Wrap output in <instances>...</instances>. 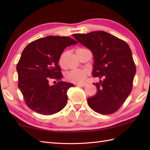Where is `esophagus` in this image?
<instances>
[{"label": "esophagus", "mask_w": 150, "mask_h": 150, "mask_svg": "<svg viewBox=\"0 0 150 150\" xmlns=\"http://www.w3.org/2000/svg\"><path fill=\"white\" fill-rule=\"evenodd\" d=\"M75 85H77V86H79L84 87V86H86V83H82V84H75Z\"/></svg>", "instance_id": "34e87169"}]
</instances>
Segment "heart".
<instances>
[{"instance_id": "b5f03b06", "label": "heart", "mask_w": 150, "mask_h": 150, "mask_svg": "<svg viewBox=\"0 0 150 150\" xmlns=\"http://www.w3.org/2000/svg\"><path fill=\"white\" fill-rule=\"evenodd\" d=\"M83 48H77L76 50V52L79 50H82ZM65 57L66 53H62V55L60 56L59 59L58 63L60 67L64 68L65 65ZM88 75V71L86 69H76L70 71L67 73L66 75V78L68 81L73 82L75 84H81L84 82L86 79Z\"/></svg>"}]
</instances>
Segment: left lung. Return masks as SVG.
Here are the masks:
<instances>
[{
	"label": "left lung",
	"mask_w": 150,
	"mask_h": 150,
	"mask_svg": "<svg viewBox=\"0 0 150 150\" xmlns=\"http://www.w3.org/2000/svg\"><path fill=\"white\" fill-rule=\"evenodd\" d=\"M73 36L91 50L94 57L92 75L101 79L94 83L97 92L88 98L89 106L103 115L116 112L131 93L136 73L129 46L125 41L103 31Z\"/></svg>",
	"instance_id": "8db88e82"
}]
</instances>
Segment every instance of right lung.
<instances>
[{
    "label": "right lung",
    "mask_w": 150,
    "mask_h": 150,
    "mask_svg": "<svg viewBox=\"0 0 150 150\" xmlns=\"http://www.w3.org/2000/svg\"><path fill=\"white\" fill-rule=\"evenodd\" d=\"M77 43L69 37L50 35L33 41L24 49L17 65L18 86L31 110L51 115L66 106L67 91L74 85L60 81L62 74L58 61L67 46ZM54 80L57 82L50 86L49 82Z\"/></svg>",
    "instance_id": "obj_1"
}]
</instances>
